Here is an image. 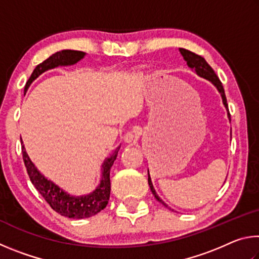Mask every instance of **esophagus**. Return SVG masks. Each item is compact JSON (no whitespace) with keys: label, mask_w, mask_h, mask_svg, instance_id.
I'll list each match as a JSON object with an SVG mask.
<instances>
[{"label":"esophagus","mask_w":259,"mask_h":259,"mask_svg":"<svg viewBox=\"0 0 259 259\" xmlns=\"http://www.w3.org/2000/svg\"><path fill=\"white\" fill-rule=\"evenodd\" d=\"M136 138H137V135H136V133L134 130H129L126 131V133L123 135V140L125 143H133L136 140Z\"/></svg>","instance_id":"1"}]
</instances>
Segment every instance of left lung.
Here are the masks:
<instances>
[{"label": "left lung", "instance_id": "obj_1", "mask_svg": "<svg viewBox=\"0 0 259 259\" xmlns=\"http://www.w3.org/2000/svg\"><path fill=\"white\" fill-rule=\"evenodd\" d=\"M179 51H181L182 56L184 57V59H185V61L187 63V66L192 68L193 71H194L196 74H198L199 76L205 78V80H209L210 82L212 83V84L217 88L218 93L221 94L222 96V99H223V104H224L225 108L227 109V112H229V105H227V100H226V96H225V91H224V88H223V84L221 80H219L218 76L216 75V73H214L213 69L210 67V65L205 61V59L203 58V57H201L199 55L194 54V52H192L190 50H186V49H183V48H181L179 49ZM227 115H229V119L231 121V115H230V112L227 113ZM147 174H148V185H150V188L151 191L153 193V195L155 196V199L159 201V202H161L162 204L164 205V207L168 208V205H166L163 201H162L160 199V196L156 194V192L154 190V187H153V184H152V181H151V177H150V172H148L147 170Z\"/></svg>", "mask_w": 259, "mask_h": 259}]
</instances>
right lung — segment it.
Returning a JSON list of instances; mask_svg holds the SVG:
<instances>
[{"label": "right lung", "instance_id": "right-lung-1", "mask_svg": "<svg viewBox=\"0 0 259 259\" xmlns=\"http://www.w3.org/2000/svg\"><path fill=\"white\" fill-rule=\"evenodd\" d=\"M85 52L76 51V50H61L56 52L49 58L46 59L43 63L37 65L32 73V75L28 78L27 83L25 85V91H27L28 87L32 84V82L45 73L48 69L56 68L58 66H69V65L76 64L77 61L84 58ZM21 139V138H20ZM23 150V159L24 163L27 170L30 182H32L35 188L40 192V194L45 198L50 207L56 212L60 213L61 216L68 218H89L95 216L96 213L102 211L104 208H106L111 194V181H109V171L116 160L117 152L120 150V146L116 148L113 154L105 159L102 164V179L100 184L96 190L87 195L73 196L65 192L63 188L57 186L55 183H52L49 179H47L43 175L38 171L36 166L30 161L29 156L26 153L25 146H21Z\"/></svg>", "mask_w": 259, "mask_h": 259}]
</instances>
